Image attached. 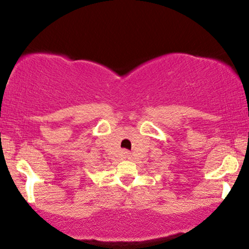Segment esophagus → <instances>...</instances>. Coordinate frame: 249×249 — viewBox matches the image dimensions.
<instances>
[{
	"instance_id": "obj_1",
	"label": "esophagus",
	"mask_w": 249,
	"mask_h": 249,
	"mask_svg": "<svg viewBox=\"0 0 249 249\" xmlns=\"http://www.w3.org/2000/svg\"><path fill=\"white\" fill-rule=\"evenodd\" d=\"M125 154H126V156H127V157H130V156H131V153H128V152H125Z\"/></svg>"
}]
</instances>
